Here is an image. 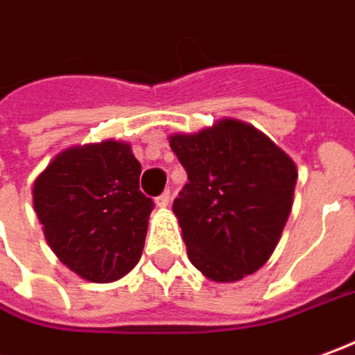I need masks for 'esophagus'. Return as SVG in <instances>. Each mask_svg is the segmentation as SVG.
Segmentation results:
<instances>
[{"instance_id": "esophagus-1", "label": "esophagus", "mask_w": 355, "mask_h": 355, "mask_svg": "<svg viewBox=\"0 0 355 355\" xmlns=\"http://www.w3.org/2000/svg\"><path fill=\"white\" fill-rule=\"evenodd\" d=\"M170 199H172V197H170V191H164L160 197H156V207H158V209H166V207L170 205Z\"/></svg>"}]
</instances>
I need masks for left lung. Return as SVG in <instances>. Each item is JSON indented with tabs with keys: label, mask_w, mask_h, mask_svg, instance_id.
I'll list each match as a JSON object with an SVG mask.
<instances>
[{
	"label": "left lung",
	"mask_w": 355,
	"mask_h": 355,
	"mask_svg": "<svg viewBox=\"0 0 355 355\" xmlns=\"http://www.w3.org/2000/svg\"><path fill=\"white\" fill-rule=\"evenodd\" d=\"M170 146L189 183L173 201L191 265L212 282H236L270 259L294 205L297 168L257 127L222 117Z\"/></svg>",
	"instance_id": "obj_1"
}]
</instances>
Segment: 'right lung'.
<instances>
[{
    "label": "right lung",
    "mask_w": 355,
    "mask_h": 355,
    "mask_svg": "<svg viewBox=\"0 0 355 355\" xmlns=\"http://www.w3.org/2000/svg\"><path fill=\"white\" fill-rule=\"evenodd\" d=\"M139 175L131 145L106 139L61 150L34 180L44 238L80 278L106 284L139 263L154 207L139 189Z\"/></svg>",
    "instance_id": "right-lung-1"
}]
</instances>
